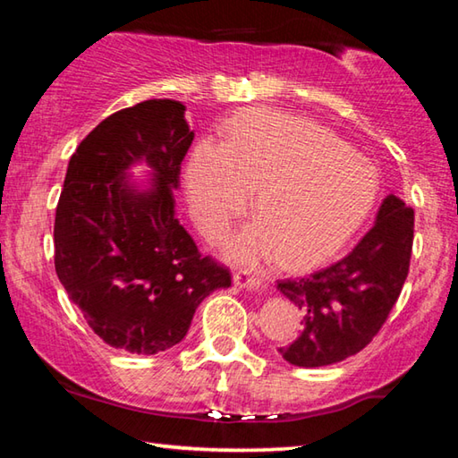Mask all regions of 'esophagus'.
Returning <instances> with one entry per match:
<instances>
[{
    "label": "esophagus",
    "instance_id": "esophagus-1",
    "mask_svg": "<svg viewBox=\"0 0 458 458\" xmlns=\"http://www.w3.org/2000/svg\"><path fill=\"white\" fill-rule=\"evenodd\" d=\"M236 286H240V289H248V291H262V283L259 281L257 276H250V273H236L234 278Z\"/></svg>",
    "mask_w": 458,
    "mask_h": 458
}]
</instances>
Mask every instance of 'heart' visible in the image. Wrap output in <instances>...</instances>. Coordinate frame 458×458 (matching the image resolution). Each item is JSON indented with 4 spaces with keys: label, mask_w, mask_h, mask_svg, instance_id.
Instances as JSON below:
<instances>
[{
    "label": "heart",
    "mask_w": 458,
    "mask_h": 458,
    "mask_svg": "<svg viewBox=\"0 0 458 458\" xmlns=\"http://www.w3.org/2000/svg\"><path fill=\"white\" fill-rule=\"evenodd\" d=\"M185 190L193 220L218 240L250 206L259 220L230 240L228 257L259 267L283 254L303 268L331 259L374 206L376 167L339 137L297 114L254 108L230 121L226 143L193 147Z\"/></svg>",
    "instance_id": "heart-1"
}]
</instances>
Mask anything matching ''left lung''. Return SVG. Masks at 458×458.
I'll return each instance as SVG.
<instances>
[{
  "label": "left lung",
  "mask_w": 458,
  "mask_h": 458,
  "mask_svg": "<svg viewBox=\"0 0 458 458\" xmlns=\"http://www.w3.org/2000/svg\"><path fill=\"white\" fill-rule=\"evenodd\" d=\"M412 240L414 210L390 193L374 226L345 259L311 276L278 283L303 317L301 335L278 353L293 366L321 368L361 352L396 305Z\"/></svg>",
  "instance_id": "left-lung-1"
}]
</instances>
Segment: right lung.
Listing matches in <instances>:
<instances>
[{
    "instance_id": "1",
    "label": "right lung",
    "mask_w": 458,
    "mask_h": 458,
    "mask_svg": "<svg viewBox=\"0 0 458 458\" xmlns=\"http://www.w3.org/2000/svg\"><path fill=\"white\" fill-rule=\"evenodd\" d=\"M193 141L185 106L153 98L106 117L68 161L54 267L89 327L114 350L153 355L180 344L230 273L201 257L175 218L174 191ZM148 167V183L130 169Z\"/></svg>"
}]
</instances>
